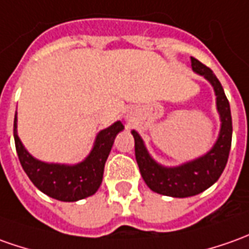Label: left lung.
I'll list each match as a JSON object with an SVG mask.
<instances>
[{"label": "left lung", "mask_w": 249, "mask_h": 249, "mask_svg": "<svg viewBox=\"0 0 249 249\" xmlns=\"http://www.w3.org/2000/svg\"><path fill=\"white\" fill-rule=\"evenodd\" d=\"M191 65L195 73L203 76L213 86L217 96L221 129L211 150L202 157L178 166H163L148 154L144 142L138 132L132 131L136 162L147 187L157 194L172 197L195 196L217 182L226 166L231 146V106L221 83L210 68L194 57H191Z\"/></svg>", "instance_id": "left-lung-1"}]
</instances>
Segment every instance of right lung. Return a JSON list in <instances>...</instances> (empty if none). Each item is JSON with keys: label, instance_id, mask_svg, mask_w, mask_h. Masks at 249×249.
<instances>
[{"label": "right lung", "instance_id": "add662e5", "mask_svg": "<svg viewBox=\"0 0 249 249\" xmlns=\"http://www.w3.org/2000/svg\"><path fill=\"white\" fill-rule=\"evenodd\" d=\"M124 129L121 121L105 128L96 135L92 150L76 165L50 163L34 158L25 150L18 135V113L15 114L13 136L18 160L36 188L61 202H77L94 195L101 187L103 169L114 139Z\"/></svg>", "mask_w": 249, "mask_h": 249}]
</instances>
